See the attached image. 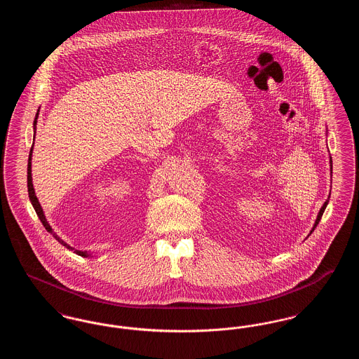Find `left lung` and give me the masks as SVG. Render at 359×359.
I'll return each mask as SVG.
<instances>
[{"label":"left lung","mask_w":359,"mask_h":359,"mask_svg":"<svg viewBox=\"0 0 359 359\" xmlns=\"http://www.w3.org/2000/svg\"><path fill=\"white\" fill-rule=\"evenodd\" d=\"M330 164H332V160H330ZM331 170H332V167H331ZM327 203H328V201L327 202H325V205H323V207L320 208V211H319V214H318V218H316V221H315V224H313V229L318 226V223H319V221L322 219V215H323V212H325V207H327ZM312 229V230H313Z\"/></svg>","instance_id":"obj_1"}]
</instances>
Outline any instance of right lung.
I'll return each instance as SVG.
<instances>
[{"mask_svg": "<svg viewBox=\"0 0 359 359\" xmlns=\"http://www.w3.org/2000/svg\"><path fill=\"white\" fill-rule=\"evenodd\" d=\"M37 114H39V113H37ZM37 114H36V118H34V129H36V123H37V121H36L37 120ZM32 148H34V145H32ZM31 160H32V149H31V154H29V158H28V194H29V201H31V203L34 205V211H36V214H37L39 219H40L41 223H43V226L46 227V230H47L48 233H51L52 236L55 237V239H56L57 242H60L63 246H66V248L69 249V250H74V248H71L69 243H66L63 239L59 238V237L53 233V230H52L50 223L47 222V219H46V215H44V212H43V208H41V205H40L39 201H37V198H36V195H34V184H32V173H31V172H32V170H31V165H32ZM74 253H76L78 256H90L87 252H82V250H74Z\"/></svg>", "mask_w": 359, "mask_h": 359, "instance_id": "1", "label": "right lung"}]
</instances>
